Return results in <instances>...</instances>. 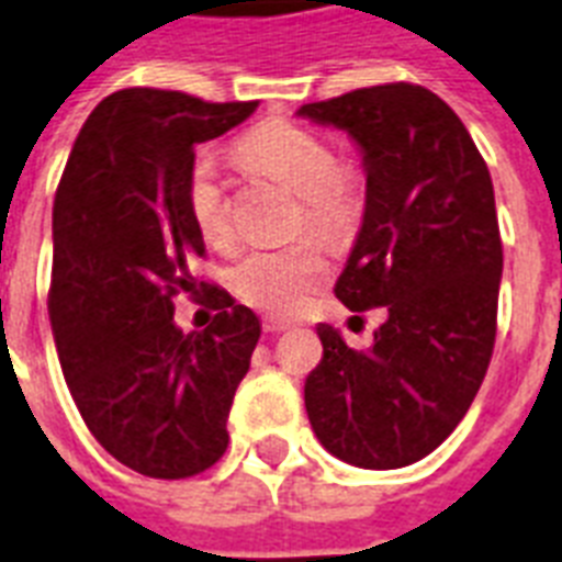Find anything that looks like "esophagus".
<instances>
[{
    "instance_id": "34e87169",
    "label": "esophagus",
    "mask_w": 562,
    "mask_h": 562,
    "mask_svg": "<svg viewBox=\"0 0 562 562\" xmlns=\"http://www.w3.org/2000/svg\"><path fill=\"white\" fill-rule=\"evenodd\" d=\"M290 327H293V322H284V318H276V316L263 318V330H267V334H284V330H290Z\"/></svg>"
}]
</instances>
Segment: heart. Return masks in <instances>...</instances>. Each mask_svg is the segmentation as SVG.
<instances>
[{
  "label": "heart",
  "mask_w": 562,
  "mask_h": 562,
  "mask_svg": "<svg viewBox=\"0 0 562 562\" xmlns=\"http://www.w3.org/2000/svg\"><path fill=\"white\" fill-rule=\"evenodd\" d=\"M240 156L263 177L284 182L302 196V223L322 237L339 240L351 235L362 217V170L353 161L336 159L330 142L316 130L293 121H263L240 138ZM188 209L209 244H228V196L209 156L194 159L188 170ZM325 278L327 258L316 240L255 249L232 269L235 293L246 304L276 316L302 310Z\"/></svg>",
  "instance_id": "obj_1"
}]
</instances>
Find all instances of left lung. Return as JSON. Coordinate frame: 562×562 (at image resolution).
<instances>
[{"label": "left lung", "instance_id": "left-lung-1", "mask_svg": "<svg viewBox=\"0 0 562 562\" xmlns=\"http://www.w3.org/2000/svg\"><path fill=\"white\" fill-rule=\"evenodd\" d=\"M299 115L345 130L362 154L366 214L334 293L353 313L385 307L368 351L316 327L310 426L353 467L415 464L461 424L491 366L502 281L491 170L459 115L417 83L353 89Z\"/></svg>", "mask_w": 562, "mask_h": 562}]
</instances>
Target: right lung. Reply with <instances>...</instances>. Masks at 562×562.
I'll list each match as a JSON object with an SVG mask.
<instances>
[{
    "label": "right lung",
    "instance_id": "1",
    "mask_svg": "<svg viewBox=\"0 0 562 562\" xmlns=\"http://www.w3.org/2000/svg\"><path fill=\"white\" fill-rule=\"evenodd\" d=\"M168 89H121L80 130L54 196L48 316L83 424L130 470L188 479L228 447V408L249 371L260 322L196 281L205 244L188 209L194 145L255 112ZM179 292H211L218 316L182 335Z\"/></svg>",
    "mask_w": 562,
    "mask_h": 562
}]
</instances>
